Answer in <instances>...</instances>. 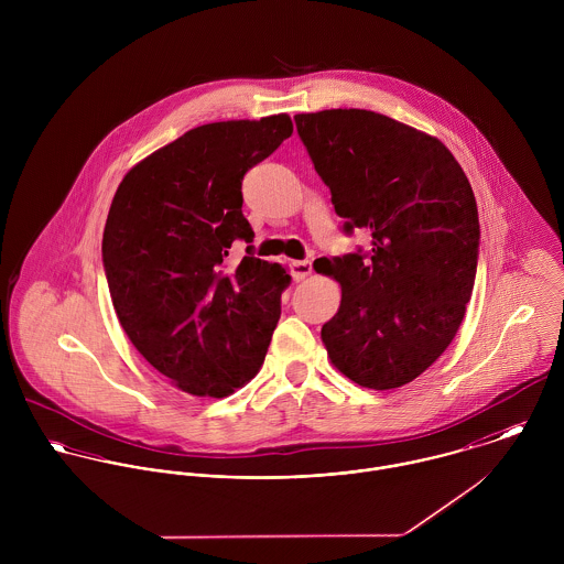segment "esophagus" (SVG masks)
Segmentation results:
<instances>
[{
    "label": "esophagus",
    "instance_id": "1",
    "mask_svg": "<svg viewBox=\"0 0 564 564\" xmlns=\"http://www.w3.org/2000/svg\"><path fill=\"white\" fill-rule=\"evenodd\" d=\"M313 273V262L311 260H293L291 262V275L295 282L306 280Z\"/></svg>",
    "mask_w": 564,
    "mask_h": 564
}]
</instances>
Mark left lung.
Here are the masks:
<instances>
[{
	"instance_id": "left-lung-1",
	"label": "left lung",
	"mask_w": 564,
	"mask_h": 564,
	"mask_svg": "<svg viewBox=\"0 0 564 564\" xmlns=\"http://www.w3.org/2000/svg\"><path fill=\"white\" fill-rule=\"evenodd\" d=\"M345 232L371 249L323 258L340 284L322 327L332 365L365 389L419 378L454 340L471 300L480 224L471 184L436 139L387 115L332 108L295 115Z\"/></svg>"
}]
</instances>
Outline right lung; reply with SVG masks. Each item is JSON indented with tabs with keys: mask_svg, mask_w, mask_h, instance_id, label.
I'll return each mask as SVG.
<instances>
[{
	"mask_svg": "<svg viewBox=\"0 0 564 564\" xmlns=\"http://www.w3.org/2000/svg\"><path fill=\"white\" fill-rule=\"evenodd\" d=\"M293 134L289 115L188 130L134 164L104 228L101 256L119 323L139 354L177 389L228 398L262 367L291 275L247 256L242 175Z\"/></svg>",
	"mask_w": 564,
	"mask_h": 564,
	"instance_id": "add662e5",
	"label": "right lung"
}]
</instances>
